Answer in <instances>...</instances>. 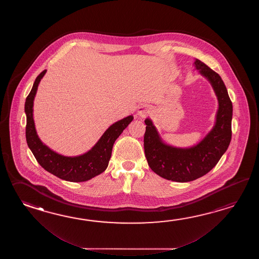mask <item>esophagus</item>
<instances>
[{"mask_svg": "<svg viewBox=\"0 0 259 259\" xmlns=\"http://www.w3.org/2000/svg\"><path fill=\"white\" fill-rule=\"evenodd\" d=\"M150 112H151V108L149 107L148 105H140L139 108H138V115L141 116V117H145Z\"/></svg>", "mask_w": 259, "mask_h": 259, "instance_id": "obj_1", "label": "esophagus"}]
</instances>
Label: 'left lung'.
Listing matches in <instances>:
<instances>
[{"instance_id":"8db88e82","label":"left lung","mask_w":259,"mask_h":259,"mask_svg":"<svg viewBox=\"0 0 259 259\" xmlns=\"http://www.w3.org/2000/svg\"><path fill=\"white\" fill-rule=\"evenodd\" d=\"M193 65L209 81L219 101L215 125L196 145L178 148L163 142L154 123L146 118L144 153L151 169L165 180L177 182L194 181L208 173L225 154L231 140L232 103L220 75L202 61Z\"/></svg>"}]
</instances>
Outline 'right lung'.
Returning <instances> with one entry per match:
<instances>
[{"label": "right lung", "mask_w": 259, "mask_h": 259, "mask_svg": "<svg viewBox=\"0 0 259 259\" xmlns=\"http://www.w3.org/2000/svg\"><path fill=\"white\" fill-rule=\"evenodd\" d=\"M46 71L47 70H44L36 77L33 87L25 103V113L27 116L26 139L28 148L31 150L39 165L53 175L66 182H87L106 169L114 143L133 120V116H127L111 125L94 147L85 154L77 156H65L57 154L40 141L35 128L33 119L34 98L37 94L39 81Z\"/></svg>", "instance_id": "obj_1"}]
</instances>
